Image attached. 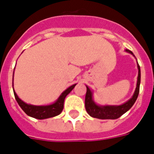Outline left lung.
<instances>
[{
    "instance_id": "1",
    "label": "left lung",
    "mask_w": 154,
    "mask_h": 154,
    "mask_svg": "<svg viewBox=\"0 0 154 154\" xmlns=\"http://www.w3.org/2000/svg\"><path fill=\"white\" fill-rule=\"evenodd\" d=\"M125 51L131 53L134 55L129 49H125ZM137 69H138V77H137V87L134 92V95L129 101H126L124 104L120 105H98L94 102L93 99V92L89 89L88 86H86L87 91L85 95V106L87 112L91 117L98 118V119H117L123 115L125 112H126L130 108L134 105L136 101L139 94V89H140V83H141V69L137 63Z\"/></svg>"
}]
</instances>
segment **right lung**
<instances>
[{"mask_svg": "<svg viewBox=\"0 0 154 154\" xmlns=\"http://www.w3.org/2000/svg\"><path fill=\"white\" fill-rule=\"evenodd\" d=\"M77 84H74L69 87L67 89H65L58 99L54 103L49 105H32L27 104L21 101L16 94V92L13 90V94L15 96L16 101H17L18 105L22 109L24 112L29 117H34L37 119H46L49 117H55L57 116L62 112L63 108H64V101H65V97L72 91L73 88Z\"/></svg>", "mask_w": 154, "mask_h": 154, "instance_id": "right-lung-1", "label": "right lung"}]
</instances>
